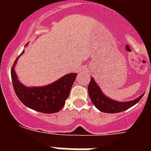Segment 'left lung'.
I'll use <instances>...</instances> for the list:
<instances>
[{"mask_svg":"<svg viewBox=\"0 0 151 151\" xmlns=\"http://www.w3.org/2000/svg\"><path fill=\"white\" fill-rule=\"evenodd\" d=\"M88 91L90 99L95 106L102 112L108 114L119 113L128 110L129 108L132 107V106L138 103L144 95H141L137 99L128 102H118L114 100L103 94L93 78H91L89 85L88 86Z\"/></svg>","mask_w":151,"mask_h":151,"instance_id":"left-lung-1","label":"left lung"}]
</instances>
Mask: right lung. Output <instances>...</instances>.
<instances>
[{
	"label": "right lung",
	"instance_id": "1",
	"mask_svg": "<svg viewBox=\"0 0 151 151\" xmlns=\"http://www.w3.org/2000/svg\"><path fill=\"white\" fill-rule=\"evenodd\" d=\"M22 53H24V51L21 55ZM19 57L15 59L11 70L13 88L19 99L26 106L38 112L45 114L59 112L63 107L66 99L68 98L77 73L66 74L56 81L46 86L27 87L20 83L15 73V66Z\"/></svg>",
	"mask_w": 151,
	"mask_h": 151
}]
</instances>
